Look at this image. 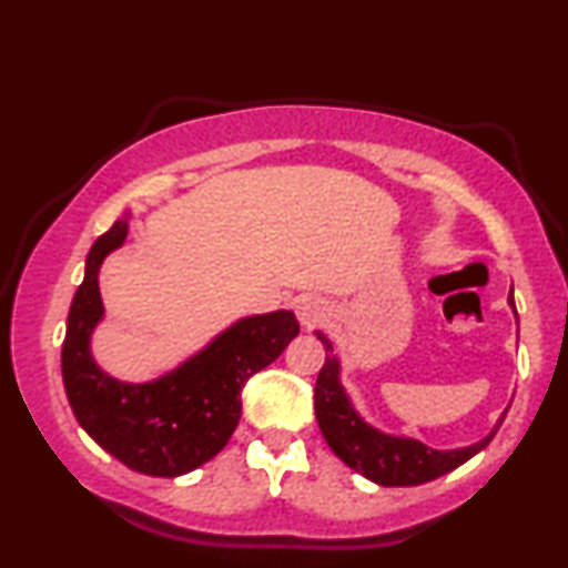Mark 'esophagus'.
I'll return each mask as SVG.
<instances>
[{
  "mask_svg": "<svg viewBox=\"0 0 568 568\" xmlns=\"http://www.w3.org/2000/svg\"><path fill=\"white\" fill-rule=\"evenodd\" d=\"M294 310H297L300 323L305 325V328H315L317 323H323L325 317H328L331 305L323 297H317V294H302Z\"/></svg>",
  "mask_w": 568,
  "mask_h": 568,
  "instance_id": "esophagus-1",
  "label": "esophagus"
}]
</instances>
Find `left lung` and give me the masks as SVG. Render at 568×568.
Returning <instances> with one entry per match:
<instances>
[{
  "label": "left lung",
  "mask_w": 568,
  "mask_h": 568,
  "mask_svg": "<svg viewBox=\"0 0 568 568\" xmlns=\"http://www.w3.org/2000/svg\"><path fill=\"white\" fill-rule=\"evenodd\" d=\"M509 307L515 310V297L509 294ZM517 315V310H515ZM315 336L325 346V364L315 383V418L321 426L325 442L344 460L348 468L362 473L364 478L375 480L377 486H418L426 480H434L445 473L455 470L457 465L468 463L473 455H478L507 416V410L494 424V429L486 434L476 445L457 447V449H434L424 442L406 434H390L377 429L369 422H364L359 410L354 408L346 387L341 385V362L333 354V344L328 336L315 331Z\"/></svg>",
  "instance_id": "obj_1"
}]
</instances>
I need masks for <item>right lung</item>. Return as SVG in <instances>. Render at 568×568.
Here are the masks:
<instances>
[{
  "instance_id": "1",
  "label": "right lung",
  "mask_w": 568,
  "mask_h": 568,
  "mask_svg": "<svg viewBox=\"0 0 568 568\" xmlns=\"http://www.w3.org/2000/svg\"><path fill=\"white\" fill-rule=\"evenodd\" d=\"M129 216L92 243L61 346V377L77 422L108 455L144 476L196 470L227 445L240 422V390L300 333L292 310L240 317L189 359L150 383H123L100 369L92 333L105 317L100 266L126 243Z\"/></svg>"
}]
</instances>
